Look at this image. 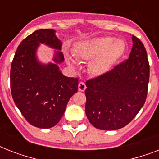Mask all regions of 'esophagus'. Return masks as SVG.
<instances>
[{"instance_id": "1", "label": "esophagus", "mask_w": 159, "mask_h": 159, "mask_svg": "<svg viewBox=\"0 0 159 159\" xmlns=\"http://www.w3.org/2000/svg\"><path fill=\"white\" fill-rule=\"evenodd\" d=\"M86 88H87V87H86L85 82H80L79 84H78V90H79L80 92H84Z\"/></svg>"}]
</instances>
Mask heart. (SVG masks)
<instances>
[{
    "label": "heart",
    "mask_w": 159,
    "mask_h": 159,
    "mask_svg": "<svg viewBox=\"0 0 159 159\" xmlns=\"http://www.w3.org/2000/svg\"><path fill=\"white\" fill-rule=\"evenodd\" d=\"M113 37H104L82 42L75 49L78 58L91 60L90 68L93 74L102 75L109 71L111 66L122 56L125 45L122 40H116Z\"/></svg>",
    "instance_id": "heart-1"
}]
</instances>
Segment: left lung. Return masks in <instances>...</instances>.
Returning <instances> with one entry per match:
<instances>
[{
    "mask_svg": "<svg viewBox=\"0 0 159 159\" xmlns=\"http://www.w3.org/2000/svg\"><path fill=\"white\" fill-rule=\"evenodd\" d=\"M132 40L129 58L104 74L86 82V115L97 129L116 130L123 128L144 105L149 63L140 39L132 35Z\"/></svg>",
    "mask_w": 159,
    "mask_h": 159,
    "instance_id": "left-lung-1",
    "label": "left lung"
}]
</instances>
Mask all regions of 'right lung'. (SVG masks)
Here are the masks:
<instances>
[{
    "instance_id": "obj_1",
    "label": "right lung",
    "mask_w": 159,
    "mask_h": 159,
    "mask_svg": "<svg viewBox=\"0 0 159 159\" xmlns=\"http://www.w3.org/2000/svg\"><path fill=\"white\" fill-rule=\"evenodd\" d=\"M39 43L60 50L62 42L53 29L34 31L22 40L11 63V90L16 106L32 125L48 129L57 125L67 102L77 92L78 78L62 75L56 63L41 64L35 52ZM64 59L57 51L55 62Z\"/></svg>"
}]
</instances>
